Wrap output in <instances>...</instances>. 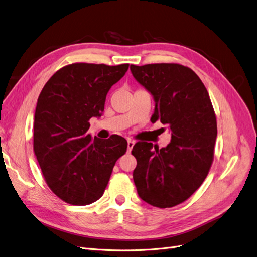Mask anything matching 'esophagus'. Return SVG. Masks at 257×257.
Returning <instances> with one entry per match:
<instances>
[{
	"label": "esophagus",
	"instance_id": "1",
	"mask_svg": "<svg viewBox=\"0 0 257 257\" xmlns=\"http://www.w3.org/2000/svg\"><path fill=\"white\" fill-rule=\"evenodd\" d=\"M135 145V142L134 141H131V139H128L127 141V152H131L132 149H133V147Z\"/></svg>",
	"mask_w": 257,
	"mask_h": 257
}]
</instances>
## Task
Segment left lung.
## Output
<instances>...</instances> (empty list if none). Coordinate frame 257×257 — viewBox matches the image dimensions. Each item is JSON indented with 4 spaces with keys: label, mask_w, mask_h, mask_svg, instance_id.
<instances>
[{
    "label": "left lung",
    "mask_w": 257,
    "mask_h": 257,
    "mask_svg": "<svg viewBox=\"0 0 257 257\" xmlns=\"http://www.w3.org/2000/svg\"><path fill=\"white\" fill-rule=\"evenodd\" d=\"M136 81L152 95V121L167 124L172 141L162 149L137 143L132 154L138 196L151 206L183 203L206 179L213 161L216 119L208 91L191 68L161 63L131 65Z\"/></svg>",
    "instance_id": "obj_1"
}]
</instances>
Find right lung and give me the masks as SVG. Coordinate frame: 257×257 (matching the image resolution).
<instances>
[{
  "label": "right lung",
  "instance_id": "obj_1",
  "mask_svg": "<svg viewBox=\"0 0 257 257\" xmlns=\"http://www.w3.org/2000/svg\"><path fill=\"white\" fill-rule=\"evenodd\" d=\"M128 64L75 63L62 67L45 84L34 114V153L46 182L58 197L75 206L103 196L116 160L126 152L121 136L91 138V118H100L107 93Z\"/></svg>",
  "mask_w": 257,
  "mask_h": 257
}]
</instances>
